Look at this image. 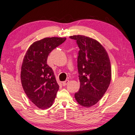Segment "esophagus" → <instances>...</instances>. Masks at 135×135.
<instances>
[{
  "instance_id": "1",
  "label": "esophagus",
  "mask_w": 135,
  "mask_h": 135,
  "mask_svg": "<svg viewBox=\"0 0 135 135\" xmlns=\"http://www.w3.org/2000/svg\"><path fill=\"white\" fill-rule=\"evenodd\" d=\"M69 83V81L68 80V79H67V80H66L65 81H63V82L62 83H63V86H65V85H67Z\"/></svg>"
}]
</instances>
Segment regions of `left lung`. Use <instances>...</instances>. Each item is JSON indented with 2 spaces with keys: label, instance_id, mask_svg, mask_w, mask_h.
<instances>
[{
  "label": "left lung",
  "instance_id": "1",
  "mask_svg": "<svg viewBox=\"0 0 135 135\" xmlns=\"http://www.w3.org/2000/svg\"><path fill=\"white\" fill-rule=\"evenodd\" d=\"M79 48L78 69L80 87L75 94L79 105L90 107L107 91L111 79V68L107 52L98 41L83 35L69 37Z\"/></svg>",
  "mask_w": 135,
  "mask_h": 135
}]
</instances>
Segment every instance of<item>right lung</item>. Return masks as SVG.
Instances as JSON below:
<instances>
[{
	"label": "right lung",
	"mask_w": 135,
	"mask_h": 135,
	"mask_svg": "<svg viewBox=\"0 0 135 135\" xmlns=\"http://www.w3.org/2000/svg\"><path fill=\"white\" fill-rule=\"evenodd\" d=\"M66 37H45L33 43L24 57L21 81L27 96L37 107L48 109L52 105L59 85L52 68L47 65L50 53Z\"/></svg>",
	"instance_id": "obj_1"
}]
</instances>
